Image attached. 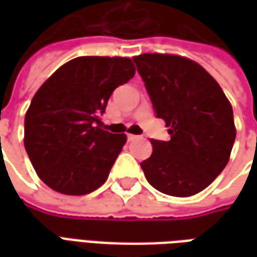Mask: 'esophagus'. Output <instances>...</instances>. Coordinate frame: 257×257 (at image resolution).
I'll use <instances>...</instances> for the list:
<instances>
[{
    "label": "esophagus",
    "mask_w": 257,
    "mask_h": 257,
    "mask_svg": "<svg viewBox=\"0 0 257 257\" xmlns=\"http://www.w3.org/2000/svg\"><path fill=\"white\" fill-rule=\"evenodd\" d=\"M140 136H136V135H128L129 142H135V140H139Z\"/></svg>",
    "instance_id": "1"
}]
</instances>
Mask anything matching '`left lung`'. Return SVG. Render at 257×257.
I'll return each instance as SVG.
<instances>
[{"instance_id": "8db88e82", "label": "left lung", "mask_w": 257, "mask_h": 257, "mask_svg": "<svg viewBox=\"0 0 257 257\" xmlns=\"http://www.w3.org/2000/svg\"><path fill=\"white\" fill-rule=\"evenodd\" d=\"M138 73L171 140L151 139L153 154L140 164L147 182L168 195L206 189L228 162L235 140L232 107L204 67L176 55L135 56Z\"/></svg>"}]
</instances>
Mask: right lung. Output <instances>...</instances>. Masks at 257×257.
I'll use <instances>...</instances> for the list:
<instances>
[{
  "label": "right lung",
  "mask_w": 257,
  "mask_h": 257,
  "mask_svg": "<svg viewBox=\"0 0 257 257\" xmlns=\"http://www.w3.org/2000/svg\"><path fill=\"white\" fill-rule=\"evenodd\" d=\"M135 75L128 58L81 56L41 85L25 118V147L48 187L84 195L106 182L126 142L101 128L100 115L119 85Z\"/></svg>",
  "instance_id": "add662e5"
}]
</instances>
